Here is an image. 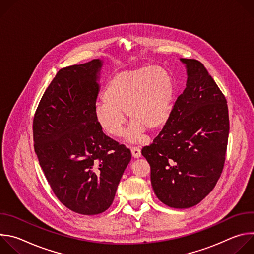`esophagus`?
Masks as SVG:
<instances>
[{"instance_id": "esophagus-1", "label": "esophagus", "mask_w": 254, "mask_h": 254, "mask_svg": "<svg viewBox=\"0 0 254 254\" xmlns=\"http://www.w3.org/2000/svg\"><path fill=\"white\" fill-rule=\"evenodd\" d=\"M130 151H131V155H132V157H133L134 159H138V158L141 156L140 150H139L138 148H136V147H132V148L130 149Z\"/></svg>"}]
</instances>
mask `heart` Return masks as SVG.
I'll list each match as a JSON object with an SVG mask.
<instances>
[{
  "label": "heart",
  "instance_id": "heart-1",
  "mask_svg": "<svg viewBox=\"0 0 254 254\" xmlns=\"http://www.w3.org/2000/svg\"><path fill=\"white\" fill-rule=\"evenodd\" d=\"M173 97V79L165 68L155 65L126 70L105 85L103 101L95 106V119L108 134L121 137L127 114L133 121L129 139L140 141L147 128L156 130L168 121Z\"/></svg>",
  "mask_w": 254,
  "mask_h": 254
}]
</instances>
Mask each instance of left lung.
I'll use <instances>...</instances> for the list:
<instances>
[{"label":"left lung","mask_w":254,"mask_h":254,"mask_svg":"<svg viewBox=\"0 0 254 254\" xmlns=\"http://www.w3.org/2000/svg\"><path fill=\"white\" fill-rule=\"evenodd\" d=\"M187 83L161 132L141 155L151 166L158 199L172 208L200 203L220 178L229 134L224 94L196 59L180 58Z\"/></svg>","instance_id":"8db88e82"}]
</instances>
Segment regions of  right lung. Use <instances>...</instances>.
I'll return each mask as SVG.
<instances>
[{"label":"right lung","instance_id":"right-lung-1","mask_svg":"<svg viewBox=\"0 0 254 254\" xmlns=\"http://www.w3.org/2000/svg\"><path fill=\"white\" fill-rule=\"evenodd\" d=\"M102 61L60 69L33 121L34 149L58 200L82 215L110 208L131 153L95 119Z\"/></svg>","mask_w":254,"mask_h":254}]
</instances>
